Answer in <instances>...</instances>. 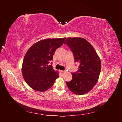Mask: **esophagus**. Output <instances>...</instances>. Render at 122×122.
Masks as SVG:
<instances>
[{"mask_svg":"<svg viewBox=\"0 0 122 122\" xmlns=\"http://www.w3.org/2000/svg\"><path fill=\"white\" fill-rule=\"evenodd\" d=\"M60 73L62 75H63L64 74V73H65V71H62V70H60Z\"/></svg>","mask_w":122,"mask_h":122,"instance_id":"1","label":"esophagus"}]
</instances>
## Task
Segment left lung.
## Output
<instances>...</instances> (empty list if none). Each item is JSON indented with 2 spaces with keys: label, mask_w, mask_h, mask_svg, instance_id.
I'll list each match as a JSON object with an SVG mask.
<instances>
[{
  "label": "left lung",
  "mask_w": 122,
  "mask_h": 122,
  "mask_svg": "<svg viewBox=\"0 0 122 122\" xmlns=\"http://www.w3.org/2000/svg\"><path fill=\"white\" fill-rule=\"evenodd\" d=\"M65 44L73 53L75 62L79 64L77 72L72 73V79L66 83L74 94H86L98 81L101 69L100 59L93 47L83 38H68Z\"/></svg>",
  "instance_id": "left-lung-1"
}]
</instances>
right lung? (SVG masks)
Returning a JSON list of instances; mask_svg holds the SVG:
<instances>
[{
	"label": "right lung",
	"instance_id": "1",
	"mask_svg": "<svg viewBox=\"0 0 122 122\" xmlns=\"http://www.w3.org/2000/svg\"><path fill=\"white\" fill-rule=\"evenodd\" d=\"M66 38L41 40L31 46L26 53L22 73L28 86L36 91L44 92L53 86L58 78V72L52 65L55 50L63 44Z\"/></svg>",
	"mask_w": 122,
	"mask_h": 122
}]
</instances>
